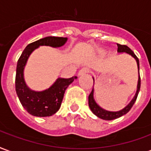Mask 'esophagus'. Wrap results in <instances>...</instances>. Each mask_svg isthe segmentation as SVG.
<instances>
[{
    "mask_svg": "<svg viewBox=\"0 0 151 151\" xmlns=\"http://www.w3.org/2000/svg\"><path fill=\"white\" fill-rule=\"evenodd\" d=\"M88 71H89V70L88 69V68H82V69H81V70H80L79 72H78V76H83V75L88 73Z\"/></svg>",
    "mask_w": 151,
    "mask_h": 151,
    "instance_id": "obj_1",
    "label": "esophagus"
}]
</instances>
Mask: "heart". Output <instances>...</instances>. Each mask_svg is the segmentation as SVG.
<instances>
[{
	"mask_svg": "<svg viewBox=\"0 0 151 151\" xmlns=\"http://www.w3.org/2000/svg\"><path fill=\"white\" fill-rule=\"evenodd\" d=\"M99 52H101V50H99Z\"/></svg>",
	"mask_w": 151,
	"mask_h": 151,
	"instance_id": "obj_1",
	"label": "heart"
}]
</instances>
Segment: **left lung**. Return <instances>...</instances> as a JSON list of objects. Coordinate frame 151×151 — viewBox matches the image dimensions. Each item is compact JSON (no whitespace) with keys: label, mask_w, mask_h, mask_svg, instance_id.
Segmentation results:
<instances>
[{"label":"left lung","mask_w":151,"mask_h":151,"mask_svg":"<svg viewBox=\"0 0 151 151\" xmlns=\"http://www.w3.org/2000/svg\"><path fill=\"white\" fill-rule=\"evenodd\" d=\"M117 52L118 53H126L129 55H131L134 58L136 62H137V69H138V80H137V91L136 93L134 95V98L132 99L131 101L129 103L124 109H122V110L116 111V112H112V111H108L104 109L103 108H101L100 105L96 104V102L94 100V88H92V92L89 94L88 96V106L90 108V109L92 111V113L95 114L96 116H98L99 118H101L103 120H106V121H111V120H114L121 117L123 115H125L126 113H128L129 111L130 110V109L133 107V105L136 101V99L138 95V92L140 90L141 87V79H140V75H139V60L137 59V57L135 55L131 49L125 45H121V44H117ZM93 79V83H94V78Z\"/></svg>","instance_id":"1"}]
</instances>
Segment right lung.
Listing matches in <instances>:
<instances>
[{
	"label": "right lung",
	"instance_id": "obj_1",
	"mask_svg": "<svg viewBox=\"0 0 151 151\" xmlns=\"http://www.w3.org/2000/svg\"><path fill=\"white\" fill-rule=\"evenodd\" d=\"M68 38L49 36L29 44L23 50L17 61L15 79V88L21 104L29 114L35 116H50L59 110L65 91L76 76L69 79L58 78L49 88L43 91H34L27 86L24 79V69L31 53L40 46L61 47Z\"/></svg>",
	"mask_w": 151,
	"mask_h": 151
}]
</instances>
